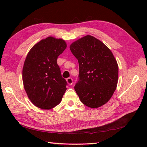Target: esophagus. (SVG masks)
Instances as JSON below:
<instances>
[{"label":"esophagus","mask_w":147,"mask_h":147,"mask_svg":"<svg viewBox=\"0 0 147 147\" xmlns=\"http://www.w3.org/2000/svg\"><path fill=\"white\" fill-rule=\"evenodd\" d=\"M67 81V83L69 84V85H72V84H73V80L72 79V78H68L66 79Z\"/></svg>","instance_id":"obj_1"}]
</instances>
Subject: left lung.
Here are the masks:
<instances>
[{
	"mask_svg": "<svg viewBox=\"0 0 147 147\" xmlns=\"http://www.w3.org/2000/svg\"><path fill=\"white\" fill-rule=\"evenodd\" d=\"M79 63L74 90L83 104L98 108L112 97L118 82V65L111 50L99 40L86 35L70 45Z\"/></svg>",
	"mask_w": 147,
	"mask_h": 147,
	"instance_id": "left-lung-1",
	"label": "left lung"
}]
</instances>
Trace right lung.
Returning a JSON list of instances; mask_svg holds the SVG:
<instances>
[{
  "label": "right lung",
  "instance_id": "right-lung-1",
  "mask_svg": "<svg viewBox=\"0 0 147 147\" xmlns=\"http://www.w3.org/2000/svg\"><path fill=\"white\" fill-rule=\"evenodd\" d=\"M64 40L49 36L31 49L23 68V82L28 98L37 107L51 109L62 100L67 82L57 63L66 48Z\"/></svg>",
  "mask_w": 147,
  "mask_h": 147
}]
</instances>
